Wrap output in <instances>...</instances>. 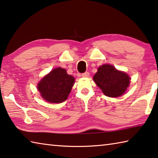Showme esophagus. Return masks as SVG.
I'll use <instances>...</instances> for the list:
<instances>
[{
	"mask_svg": "<svg viewBox=\"0 0 158 158\" xmlns=\"http://www.w3.org/2000/svg\"><path fill=\"white\" fill-rule=\"evenodd\" d=\"M89 76V73L88 72V71H86V72L82 73V76L85 77V78H86V77H88Z\"/></svg>",
	"mask_w": 158,
	"mask_h": 158,
	"instance_id": "obj_1",
	"label": "esophagus"
}]
</instances>
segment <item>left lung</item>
<instances>
[{"label": "left lung", "instance_id": "obj_1", "mask_svg": "<svg viewBox=\"0 0 158 158\" xmlns=\"http://www.w3.org/2000/svg\"><path fill=\"white\" fill-rule=\"evenodd\" d=\"M93 79L105 96L113 98L122 96L130 82L127 73L118 71L111 64L100 66Z\"/></svg>", "mask_w": 158, "mask_h": 158}]
</instances>
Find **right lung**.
I'll list each match as a JSON object with an SVG mask.
<instances>
[{"instance_id": "right-lung-1", "label": "right lung", "mask_w": 158, "mask_h": 158, "mask_svg": "<svg viewBox=\"0 0 158 158\" xmlns=\"http://www.w3.org/2000/svg\"><path fill=\"white\" fill-rule=\"evenodd\" d=\"M75 82L72 76L60 67L52 70L38 83V89L47 102L60 103L67 100Z\"/></svg>"}]
</instances>
